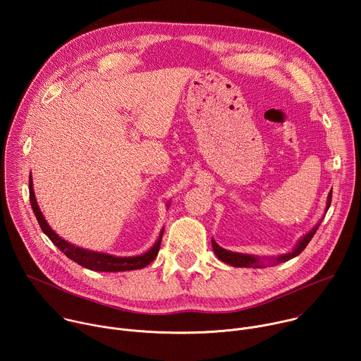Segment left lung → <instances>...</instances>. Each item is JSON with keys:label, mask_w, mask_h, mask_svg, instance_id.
Segmentation results:
<instances>
[{"label": "left lung", "mask_w": 361, "mask_h": 361, "mask_svg": "<svg viewBox=\"0 0 361 361\" xmlns=\"http://www.w3.org/2000/svg\"><path fill=\"white\" fill-rule=\"evenodd\" d=\"M331 204V191L329 192L327 195V205H326V210H329ZM322 223V221H320ZM320 223L312 228V231H308L304 237H301V240L295 244V247L293 248V251L287 252V254H281L279 257H273V259H260V257H255V255H250V254H241V252H233V251H228L223 247H220L214 238H212V245H213V250L216 252V255L219 257V260L233 266V267H252V269H263L266 266V262L267 264H271V266H277L280 263H284V262H288L291 260L293 257H297L305 247L307 244L310 243V240L313 238V235L316 234Z\"/></svg>", "instance_id": "left-lung-1"}]
</instances>
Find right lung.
Wrapping results in <instances>:
<instances>
[{"mask_svg": "<svg viewBox=\"0 0 361 361\" xmlns=\"http://www.w3.org/2000/svg\"><path fill=\"white\" fill-rule=\"evenodd\" d=\"M30 202L32 212L37 217V221L41 227V230L44 231V234L53 241L67 257L71 259L73 262H75L77 264L92 270V271H128V270H138L142 269L145 266H148L154 259H156L159 250H160V244H161V238H163V233L164 228L160 233L159 240L156 241L147 252L141 254V255H134V257H116L111 254H104V252H98V251H91V250H85L81 247H77L68 241H66L64 238H61L53 228L48 226V223L45 221L37 200H35V194H34V188H32V178L30 176ZM170 205V204H167Z\"/></svg>", "mask_w": 361, "mask_h": 361, "instance_id": "right-lung-1", "label": "right lung"}]
</instances>
